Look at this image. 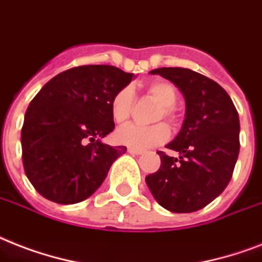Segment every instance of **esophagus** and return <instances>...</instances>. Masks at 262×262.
<instances>
[{
  "mask_svg": "<svg viewBox=\"0 0 262 262\" xmlns=\"http://www.w3.org/2000/svg\"><path fill=\"white\" fill-rule=\"evenodd\" d=\"M128 153H129V154H137V156H139V154L143 153V150L133 149V147H128Z\"/></svg>",
  "mask_w": 262,
  "mask_h": 262,
  "instance_id": "obj_1",
  "label": "esophagus"
}]
</instances>
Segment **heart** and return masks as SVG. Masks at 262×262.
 I'll return each instance as SVG.
<instances>
[{
  "instance_id": "heart-1",
  "label": "heart",
  "mask_w": 262,
  "mask_h": 262,
  "mask_svg": "<svg viewBox=\"0 0 262 262\" xmlns=\"http://www.w3.org/2000/svg\"><path fill=\"white\" fill-rule=\"evenodd\" d=\"M146 93L160 103V106L156 109L154 120H176L175 103L178 101V91L175 86L165 80H156L149 83L146 86ZM134 106H135V94L133 89L124 87L113 95L111 101V116L116 124H124L133 115ZM169 138V128L164 123L147 125L128 124L121 127L115 133V139L120 145H125L133 149H147L153 146L161 145Z\"/></svg>"
}]
</instances>
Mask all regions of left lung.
Wrapping results in <instances>:
<instances>
[{"label": "left lung", "instance_id": "obj_1", "mask_svg": "<svg viewBox=\"0 0 262 262\" xmlns=\"http://www.w3.org/2000/svg\"><path fill=\"white\" fill-rule=\"evenodd\" d=\"M160 75L179 87L186 99V119L179 135L167 147L179 159L157 151L159 171L146 184L163 208L191 213L205 208L228 186L239 154V116L219 83L187 68H159Z\"/></svg>", "mask_w": 262, "mask_h": 262}]
</instances>
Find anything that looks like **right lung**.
Segmentation results:
<instances>
[{
	"instance_id": "right-lung-1",
	"label": "right lung",
	"mask_w": 262,
	"mask_h": 262,
	"mask_svg": "<svg viewBox=\"0 0 262 262\" xmlns=\"http://www.w3.org/2000/svg\"><path fill=\"white\" fill-rule=\"evenodd\" d=\"M133 78L112 66L75 67L32 98L21 128V159L40 195L78 204L102 184L113 161L127 151L101 142L115 128L111 101Z\"/></svg>"
}]
</instances>
